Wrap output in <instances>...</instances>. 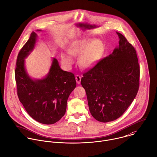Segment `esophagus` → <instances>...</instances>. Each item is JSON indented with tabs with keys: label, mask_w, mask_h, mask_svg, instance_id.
<instances>
[{
	"label": "esophagus",
	"mask_w": 157,
	"mask_h": 157,
	"mask_svg": "<svg viewBox=\"0 0 157 157\" xmlns=\"http://www.w3.org/2000/svg\"><path fill=\"white\" fill-rule=\"evenodd\" d=\"M81 78H82V77L80 75H77L75 76V80H76V82H77V84H80V83Z\"/></svg>",
	"instance_id": "1"
}]
</instances>
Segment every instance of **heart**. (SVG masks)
I'll return each mask as SVG.
<instances>
[{
	"label": "heart",
	"instance_id": "obj_1",
	"mask_svg": "<svg viewBox=\"0 0 157 157\" xmlns=\"http://www.w3.org/2000/svg\"><path fill=\"white\" fill-rule=\"evenodd\" d=\"M104 50V45L99 40L83 39L72 44L68 49L69 53L61 55V59L66 66L70 67L74 63V59L71 56L80 55L78 60L79 66L82 68L88 69L96 64Z\"/></svg>",
	"mask_w": 157,
	"mask_h": 157
}]
</instances>
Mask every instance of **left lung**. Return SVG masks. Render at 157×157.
<instances>
[{
    "label": "left lung",
    "mask_w": 157,
    "mask_h": 157,
    "mask_svg": "<svg viewBox=\"0 0 157 157\" xmlns=\"http://www.w3.org/2000/svg\"><path fill=\"white\" fill-rule=\"evenodd\" d=\"M118 47L83 74L92 116L101 122L113 121L126 110L139 90L140 66L134 47L121 34Z\"/></svg>",
    "instance_id": "1"
}]
</instances>
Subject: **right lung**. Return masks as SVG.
<instances>
[{"label":"right lung","instance_id":"right-lung-1","mask_svg":"<svg viewBox=\"0 0 157 157\" xmlns=\"http://www.w3.org/2000/svg\"><path fill=\"white\" fill-rule=\"evenodd\" d=\"M36 37L37 34L33 32L18 55L15 71L17 94L33 119L43 124H51L64 115L67 99L76 86V80L73 73L60 68L55 58L45 78L34 80L28 76L24 59L34 48Z\"/></svg>","mask_w":157,"mask_h":157}]
</instances>
